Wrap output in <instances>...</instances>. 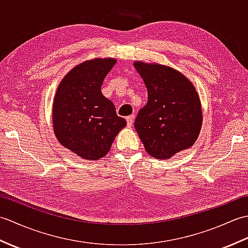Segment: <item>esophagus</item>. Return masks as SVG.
Returning <instances> with one entry per match:
<instances>
[{
	"label": "esophagus",
	"mask_w": 248,
	"mask_h": 248,
	"mask_svg": "<svg viewBox=\"0 0 248 248\" xmlns=\"http://www.w3.org/2000/svg\"><path fill=\"white\" fill-rule=\"evenodd\" d=\"M133 118H134V116L133 115H130V116H128L127 118V124H128V127H131V125L133 124Z\"/></svg>",
	"instance_id": "esophagus-1"
}]
</instances>
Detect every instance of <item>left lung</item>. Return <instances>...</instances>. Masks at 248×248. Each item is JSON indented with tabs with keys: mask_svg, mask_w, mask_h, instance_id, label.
I'll return each instance as SVG.
<instances>
[{
	"mask_svg": "<svg viewBox=\"0 0 248 248\" xmlns=\"http://www.w3.org/2000/svg\"><path fill=\"white\" fill-rule=\"evenodd\" d=\"M148 91L134 127L147 154L167 160L191 148L202 125L199 94L188 78L170 66L134 62Z\"/></svg>",
	"mask_w": 248,
	"mask_h": 248,
	"instance_id": "left-lung-1",
	"label": "left lung"
}]
</instances>
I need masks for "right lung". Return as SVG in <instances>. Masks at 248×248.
Wrapping results in <instances>:
<instances>
[{
	"mask_svg": "<svg viewBox=\"0 0 248 248\" xmlns=\"http://www.w3.org/2000/svg\"><path fill=\"white\" fill-rule=\"evenodd\" d=\"M117 62L96 57L75 66L57 86L52 124L59 143L78 156L96 161L108 155L125 119L101 93L104 78Z\"/></svg>",
	"mask_w": 248,
	"mask_h": 248,
	"instance_id": "1",
	"label": "right lung"
}]
</instances>
